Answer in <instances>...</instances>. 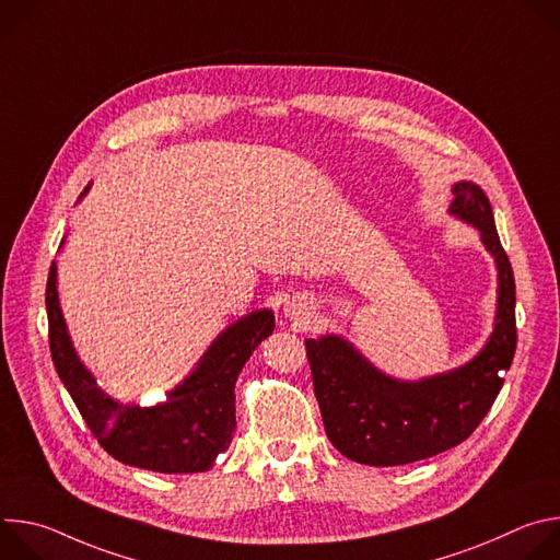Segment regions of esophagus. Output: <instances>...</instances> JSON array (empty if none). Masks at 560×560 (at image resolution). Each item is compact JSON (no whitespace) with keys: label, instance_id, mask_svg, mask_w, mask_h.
Returning <instances> with one entry per match:
<instances>
[{"label":"esophagus","instance_id":"1","mask_svg":"<svg viewBox=\"0 0 560 560\" xmlns=\"http://www.w3.org/2000/svg\"><path fill=\"white\" fill-rule=\"evenodd\" d=\"M285 314L290 318H294V322H303V318H307V314H310V305H307L305 299H292L285 305Z\"/></svg>","mask_w":560,"mask_h":560}]
</instances>
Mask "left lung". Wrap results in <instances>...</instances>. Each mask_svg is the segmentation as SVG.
<instances>
[{
  "label": "left lung",
  "mask_w": 560,
  "mask_h": 560,
  "mask_svg": "<svg viewBox=\"0 0 560 560\" xmlns=\"http://www.w3.org/2000/svg\"><path fill=\"white\" fill-rule=\"evenodd\" d=\"M450 212L481 230L499 266V312L486 350L467 365L419 383L374 370L339 337L307 339L305 357L330 443L350 460L392 467L463 443L490 412L516 352V283L486 192L471 182L452 188Z\"/></svg>",
  "instance_id": "8db88e82"
}]
</instances>
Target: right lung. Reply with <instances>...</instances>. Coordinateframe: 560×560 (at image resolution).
<instances>
[{
    "instance_id": "add662e5",
    "label": "right lung",
    "mask_w": 560,
    "mask_h": 560,
    "mask_svg": "<svg viewBox=\"0 0 560 560\" xmlns=\"http://www.w3.org/2000/svg\"><path fill=\"white\" fill-rule=\"evenodd\" d=\"M46 312L55 370L93 436L113 458L164 474L206 471L228 450L236 428L234 381L255 348L275 330L270 310L248 314L210 346L166 406L141 410L106 398L79 363L59 310L55 264L46 283Z\"/></svg>"
}]
</instances>
